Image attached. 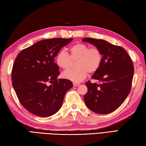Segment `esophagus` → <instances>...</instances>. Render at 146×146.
Listing matches in <instances>:
<instances>
[{
    "instance_id": "1",
    "label": "esophagus",
    "mask_w": 146,
    "mask_h": 146,
    "mask_svg": "<svg viewBox=\"0 0 146 146\" xmlns=\"http://www.w3.org/2000/svg\"><path fill=\"white\" fill-rule=\"evenodd\" d=\"M73 85H74V86H79V85H80V84L78 83V82H74Z\"/></svg>"
}]
</instances>
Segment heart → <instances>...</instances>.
Returning a JSON list of instances; mask_svg holds the SVG:
<instances>
[{"instance_id": "b5f03b06", "label": "heart", "mask_w": 146, "mask_h": 146, "mask_svg": "<svg viewBox=\"0 0 146 146\" xmlns=\"http://www.w3.org/2000/svg\"><path fill=\"white\" fill-rule=\"evenodd\" d=\"M69 54L65 50L60 51L56 54L55 61L62 69H67L76 61L75 69L64 71L63 78L74 82H80L86 78L88 73H94L99 69L102 62L103 55L97 48H92L83 43H77L70 46Z\"/></svg>"}]
</instances>
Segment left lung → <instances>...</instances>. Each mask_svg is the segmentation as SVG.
Segmentation results:
<instances>
[{"mask_svg":"<svg viewBox=\"0 0 146 146\" xmlns=\"http://www.w3.org/2000/svg\"><path fill=\"white\" fill-rule=\"evenodd\" d=\"M82 41L95 46L103 55L100 67L92 76V79L100 82H86L84 102L95 113H111L124 102L130 92L134 73L132 61L122 47L105 40L86 37Z\"/></svg>","mask_w":146,"mask_h":146,"instance_id":"left-lung-1","label":"left lung"}]
</instances>
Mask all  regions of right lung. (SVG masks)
Masks as SVG:
<instances>
[{"mask_svg":"<svg viewBox=\"0 0 146 146\" xmlns=\"http://www.w3.org/2000/svg\"><path fill=\"white\" fill-rule=\"evenodd\" d=\"M73 39H44L22 50L13 64V86L21 105L38 116L49 117L61 108L66 92L73 86L60 79L54 58Z\"/></svg>","mask_w":146,"mask_h":146,"instance_id":"1","label":"right lung"}]
</instances>
